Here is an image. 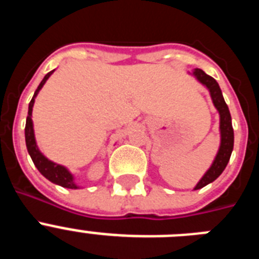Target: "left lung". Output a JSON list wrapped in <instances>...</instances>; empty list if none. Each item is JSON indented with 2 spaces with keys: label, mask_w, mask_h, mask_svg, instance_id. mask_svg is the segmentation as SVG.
Instances as JSON below:
<instances>
[{
  "label": "left lung",
  "mask_w": 259,
  "mask_h": 259,
  "mask_svg": "<svg viewBox=\"0 0 259 259\" xmlns=\"http://www.w3.org/2000/svg\"><path fill=\"white\" fill-rule=\"evenodd\" d=\"M191 75L196 77L203 87H206V89L209 91L212 104L219 113V132H221V145H219L218 153L215 155L209 170L203 174L200 182L194 187V191H197V189L203 188L205 185L214 182L217 178H219V175L223 172L226 166H227L233 150V128L230 110H228L227 104L224 101L217 80L210 75L205 74L201 68H194Z\"/></svg>",
  "instance_id": "8db88e82"
}]
</instances>
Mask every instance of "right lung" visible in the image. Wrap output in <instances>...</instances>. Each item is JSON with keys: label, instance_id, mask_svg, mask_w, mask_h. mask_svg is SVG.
Wrapping results in <instances>:
<instances>
[{"label": "right lung", "instance_id": "right-lung-1", "mask_svg": "<svg viewBox=\"0 0 259 259\" xmlns=\"http://www.w3.org/2000/svg\"><path fill=\"white\" fill-rule=\"evenodd\" d=\"M53 72H54V70L48 72L44 76V79L41 80L40 85H38L37 89L35 91V95H33V97H32L31 102H29L28 105V115H27L26 130H24L27 150H28V154L31 155L32 161H33L35 166L37 167V170L40 171L41 175L45 176L49 182L54 183V184L57 185H61L63 188L79 189L80 187L75 183L74 175H72L65 166H62V164H58L56 163V162L48 159V158L40 152L37 144H36L35 131H33V120H32V109H33L36 96L38 95L41 88L44 87V84L47 83V80L49 79L50 75H52Z\"/></svg>", "mask_w": 259, "mask_h": 259}]
</instances>
